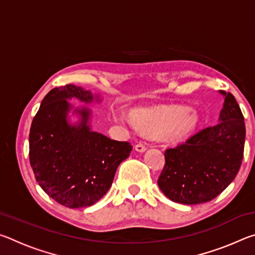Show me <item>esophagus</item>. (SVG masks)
<instances>
[{"label":"esophagus","mask_w":255,"mask_h":255,"mask_svg":"<svg viewBox=\"0 0 255 255\" xmlns=\"http://www.w3.org/2000/svg\"><path fill=\"white\" fill-rule=\"evenodd\" d=\"M135 149L137 150V152L143 153V152H145V150H146V146L143 145V144H137V145L135 146Z\"/></svg>","instance_id":"obj_1"}]
</instances>
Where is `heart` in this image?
Masks as SVG:
<instances>
[{
	"label": "heart",
	"instance_id": "heart-1",
	"mask_svg": "<svg viewBox=\"0 0 255 255\" xmlns=\"http://www.w3.org/2000/svg\"><path fill=\"white\" fill-rule=\"evenodd\" d=\"M115 118L117 122H124L118 115ZM133 122L148 135L163 140H174L193 130L198 116L195 111L184 108H154L135 112Z\"/></svg>",
	"mask_w": 255,
	"mask_h": 255
}]
</instances>
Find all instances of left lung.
I'll use <instances>...</instances> for the list:
<instances>
[{"label": "left lung", "instance_id": "1", "mask_svg": "<svg viewBox=\"0 0 255 255\" xmlns=\"http://www.w3.org/2000/svg\"><path fill=\"white\" fill-rule=\"evenodd\" d=\"M219 93L225 100L219 123L164 153L165 165L157 183L172 201L197 205L213 200L239 173L245 143L244 117L232 93Z\"/></svg>", "mask_w": 255, "mask_h": 255}]
</instances>
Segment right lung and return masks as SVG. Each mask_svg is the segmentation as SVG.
I'll list each match as a JSON object with an SVG mask.
<instances>
[{"label":"right lung","instance_id":"right-lung-1","mask_svg":"<svg viewBox=\"0 0 255 255\" xmlns=\"http://www.w3.org/2000/svg\"><path fill=\"white\" fill-rule=\"evenodd\" d=\"M76 98L91 103L96 98L81 86L67 84L46 94L29 133V159L41 189L58 204L82 208L96 204L110 189L119 164L130 154L128 141H118L89 125L91 111L76 108L80 122L71 125L67 114Z\"/></svg>","mask_w":255,"mask_h":255}]
</instances>
